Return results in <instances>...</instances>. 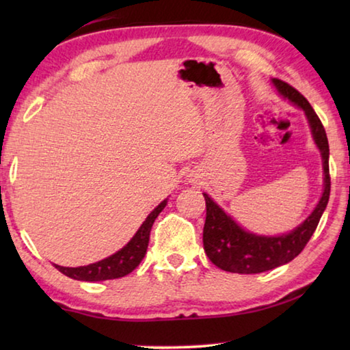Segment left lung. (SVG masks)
Segmentation results:
<instances>
[{
	"label": "left lung",
	"mask_w": 350,
	"mask_h": 350,
	"mask_svg": "<svg viewBox=\"0 0 350 350\" xmlns=\"http://www.w3.org/2000/svg\"><path fill=\"white\" fill-rule=\"evenodd\" d=\"M271 81L284 98L290 100L304 111L307 120H309L313 140H315L318 150L321 151L323 157L324 191L312 215L293 232L281 236H260L245 232L208 194L204 193L206 205L204 250L213 264L225 271H232V273H262V271L276 269L295 259L304 250L306 244L317 230L330 196L329 142L321 120L303 94L296 91L293 86L278 79Z\"/></svg>",
	"instance_id": "obj_1"
}]
</instances>
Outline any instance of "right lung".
<instances>
[{
	"label": "right lung",
	"instance_id": "1",
	"mask_svg": "<svg viewBox=\"0 0 350 350\" xmlns=\"http://www.w3.org/2000/svg\"><path fill=\"white\" fill-rule=\"evenodd\" d=\"M165 205H167V199L163 202L159 204L156 208H154L145 222L140 225L137 233L133 236V239L128 242V244L118 250L117 253L111 254L109 258L98 260V262H94L90 265H83V267H62V265H55L58 271H62L63 275H66L72 280L77 281H105V280H117V278H123L131 273V271L137 267L140 260L144 259L148 242H150V233L151 227L156 217L159 216Z\"/></svg>",
	"mask_w": 350,
	"mask_h": 350
}]
</instances>
